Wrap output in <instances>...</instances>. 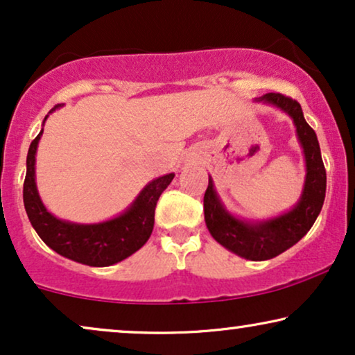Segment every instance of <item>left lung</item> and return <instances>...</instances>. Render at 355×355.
I'll return each instance as SVG.
<instances>
[{
	"instance_id": "8db88e82",
	"label": "left lung",
	"mask_w": 355,
	"mask_h": 355,
	"mask_svg": "<svg viewBox=\"0 0 355 355\" xmlns=\"http://www.w3.org/2000/svg\"><path fill=\"white\" fill-rule=\"evenodd\" d=\"M255 101L284 111L293 119L305 158V181L299 202L289 211L261 221L241 220L226 210L213 179L203 197L205 223L213 239L232 254L252 261L270 260L302 239L322 211L327 192V171L315 130L307 124L297 101L281 94H266Z\"/></svg>"
}]
</instances>
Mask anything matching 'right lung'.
Wrapping results in <instances>:
<instances>
[{"label": "right lung", "mask_w": 355, "mask_h": 355, "mask_svg": "<svg viewBox=\"0 0 355 355\" xmlns=\"http://www.w3.org/2000/svg\"><path fill=\"white\" fill-rule=\"evenodd\" d=\"M61 106L56 105L51 108L43 124L48 116ZM42 134L43 129L28 147L27 173L24 181V207L40 239L60 255L89 266L114 265L137 252L152 234L155 207L164 189L171 184L174 173L150 181L121 215L108 221L82 225L60 220L46 210L37 191L35 155Z\"/></svg>", "instance_id": "obj_1"}]
</instances>
